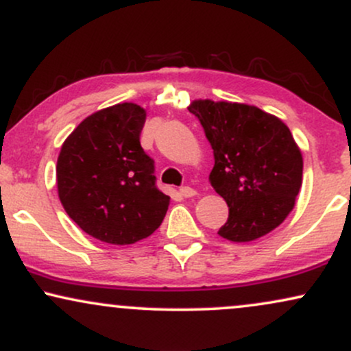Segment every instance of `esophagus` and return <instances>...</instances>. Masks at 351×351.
Instances as JSON below:
<instances>
[{
	"label": "esophagus",
	"instance_id": "obj_1",
	"mask_svg": "<svg viewBox=\"0 0 351 351\" xmlns=\"http://www.w3.org/2000/svg\"><path fill=\"white\" fill-rule=\"evenodd\" d=\"M180 195L183 196V198H193V196L196 195V191L189 186H183V188H180Z\"/></svg>",
	"mask_w": 351,
	"mask_h": 351
}]
</instances>
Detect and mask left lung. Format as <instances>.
Listing matches in <instances>:
<instances>
[{
	"mask_svg": "<svg viewBox=\"0 0 351 351\" xmlns=\"http://www.w3.org/2000/svg\"><path fill=\"white\" fill-rule=\"evenodd\" d=\"M215 155L209 181L228 203L217 234L249 243L284 223L295 206L304 160L289 127L261 108L237 102L193 100Z\"/></svg>",
	"mask_w": 351,
	"mask_h": 351,
	"instance_id": "1",
	"label": "left lung"
}]
</instances>
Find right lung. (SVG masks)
Masks as SVG:
<instances>
[{
    "instance_id": "right-lung-1",
    "label": "right lung",
    "mask_w": 351,
    "mask_h": 351,
    "mask_svg": "<svg viewBox=\"0 0 351 351\" xmlns=\"http://www.w3.org/2000/svg\"><path fill=\"white\" fill-rule=\"evenodd\" d=\"M147 112L123 102L84 119L60 147L59 199L77 226L102 243L125 245L158 229L170 196L155 184L140 145Z\"/></svg>"
}]
</instances>
